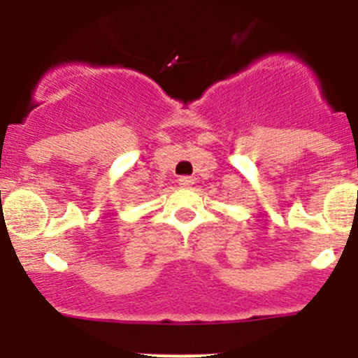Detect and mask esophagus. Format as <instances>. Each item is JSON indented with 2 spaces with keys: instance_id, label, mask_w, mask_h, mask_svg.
<instances>
[{
  "instance_id": "1",
  "label": "esophagus",
  "mask_w": 358,
  "mask_h": 358,
  "mask_svg": "<svg viewBox=\"0 0 358 358\" xmlns=\"http://www.w3.org/2000/svg\"><path fill=\"white\" fill-rule=\"evenodd\" d=\"M194 182H196V180H194L192 176H180L178 178V183L182 187H192Z\"/></svg>"
}]
</instances>
